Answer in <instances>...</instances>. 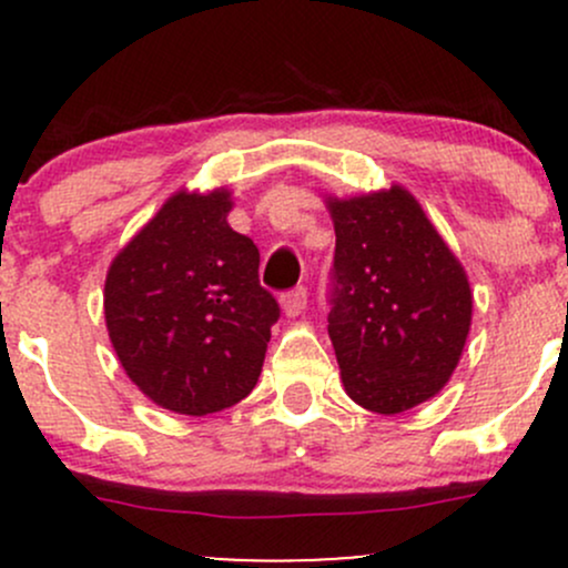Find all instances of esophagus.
Wrapping results in <instances>:
<instances>
[{
    "label": "esophagus",
    "instance_id": "34e87169",
    "mask_svg": "<svg viewBox=\"0 0 568 568\" xmlns=\"http://www.w3.org/2000/svg\"><path fill=\"white\" fill-rule=\"evenodd\" d=\"M280 304H283V312L288 317L302 315V312L306 310V288H304V285H296V288L285 291L283 296H280Z\"/></svg>",
    "mask_w": 568,
    "mask_h": 568
}]
</instances>
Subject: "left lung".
Wrapping results in <instances>:
<instances>
[{"label":"left lung","mask_w":568,"mask_h":568,"mask_svg":"<svg viewBox=\"0 0 568 568\" xmlns=\"http://www.w3.org/2000/svg\"><path fill=\"white\" fill-rule=\"evenodd\" d=\"M328 336L357 406L400 414L454 374L470 334L465 270L406 189L328 200Z\"/></svg>","instance_id":"left-lung-1"}]
</instances>
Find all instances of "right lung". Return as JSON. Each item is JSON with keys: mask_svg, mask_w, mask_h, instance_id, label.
I'll return each instance as SVG.
<instances>
[{"mask_svg": "<svg viewBox=\"0 0 568 568\" xmlns=\"http://www.w3.org/2000/svg\"><path fill=\"white\" fill-rule=\"evenodd\" d=\"M230 192L173 194L109 266L103 312L143 395L175 414L240 403L262 374L280 304L258 283V247L226 224Z\"/></svg>", "mask_w": 568, "mask_h": 568, "instance_id": "1", "label": "right lung"}]
</instances>
